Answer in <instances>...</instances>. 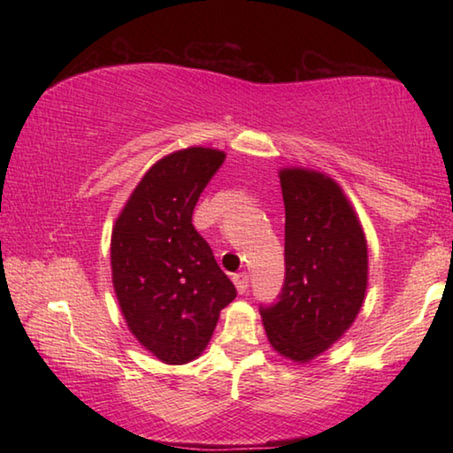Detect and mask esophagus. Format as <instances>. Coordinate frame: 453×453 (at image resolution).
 Instances as JSON below:
<instances>
[{"instance_id": "esophagus-1", "label": "esophagus", "mask_w": 453, "mask_h": 453, "mask_svg": "<svg viewBox=\"0 0 453 453\" xmlns=\"http://www.w3.org/2000/svg\"><path fill=\"white\" fill-rule=\"evenodd\" d=\"M232 280H234L235 288H237V291H240V294H243V291L248 289V286H250V278H248V273H235Z\"/></svg>"}]
</instances>
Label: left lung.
<instances>
[{
    "instance_id": "obj_1",
    "label": "left lung",
    "mask_w": 453,
    "mask_h": 453,
    "mask_svg": "<svg viewBox=\"0 0 453 453\" xmlns=\"http://www.w3.org/2000/svg\"><path fill=\"white\" fill-rule=\"evenodd\" d=\"M286 205V281L280 302L262 308L272 348L308 364L354 324L367 289V240L354 205L334 178L281 167Z\"/></svg>"
}]
</instances>
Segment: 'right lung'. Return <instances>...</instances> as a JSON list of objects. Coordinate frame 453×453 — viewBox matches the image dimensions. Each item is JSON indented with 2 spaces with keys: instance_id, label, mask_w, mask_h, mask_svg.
<instances>
[{
  "instance_id": "1",
  "label": "right lung",
  "mask_w": 453,
  "mask_h": 453,
  "mask_svg": "<svg viewBox=\"0 0 453 453\" xmlns=\"http://www.w3.org/2000/svg\"><path fill=\"white\" fill-rule=\"evenodd\" d=\"M226 153L178 150L153 164L111 229V281L129 332L167 365L194 362L208 348L235 288L191 213Z\"/></svg>"
}]
</instances>
